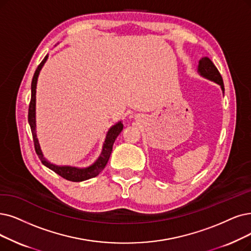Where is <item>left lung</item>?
Here are the masks:
<instances>
[{
  "label": "left lung",
  "mask_w": 251,
  "mask_h": 251,
  "mask_svg": "<svg viewBox=\"0 0 251 251\" xmlns=\"http://www.w3.org/2000/svg\"><path fill=\"white\" fill-rule=\"evenodd\" d=\"M198 74L200 76H202L203 78L218 84L220 88H222L223 94H225V85H224L223 77L218 72L217 68L214 66L211 59H210L208 56H203L199 61Z\"/></svg>",
  "instance_id": "1"
}]
</instances>
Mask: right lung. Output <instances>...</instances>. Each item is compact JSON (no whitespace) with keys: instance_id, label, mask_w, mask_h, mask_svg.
I'll return each instance as SVG.
<instances>
[{"instance_id":"add662e5","label":"right lung","mask_w":251,"mask_h":251,"mask_svg":"<svg viewBox=\"0 0 251 251\" xmlns=\"http://www.w3.org/2000/svg\"><path fill=\"white\" fill-rule=\"evenodd\" d=\"M48 58V55L44 57L43 61L41 62L35 71V74L33 76L32 80V85H31V92H32V97H31V103H29L28 107V125L31 126V131L33 134V139H34V144H35V149L36 152L41 160L42 164L49 168L50 170H52L53 172L58 174L59 176H62L63 178L70 180V181L73 182H80V181H84V180L94 178L98 176L100 173L103 171V169L107 165L110 154L112 152V147L115 142V139L117 136L122 133L124 125L122 120H119L116 124H114L112 126H110L108 132L106 134L105 141L102 146L101 153L98 156V158L95 160V162L89 165L87 167H74V166H69V165H64V166H59L55 165L44 156L43 151L41 149V146H40L39 140L37 138V125H36V89H37V82H38V78L40 75V72L45 65L46 61Z\"/></svg>"}]
</instances>
